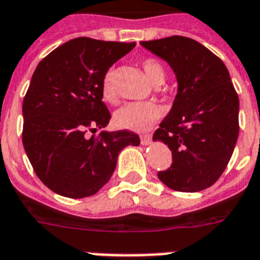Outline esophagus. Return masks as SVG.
Instances as JSON below:
<instances>
[{"label": "esophagus", "mask_w": 260, "mask_h": 260, "mask_svg": "<svg viewBox=\"0 0 260 260\" xmlns=\"http://www.w3.org/2000/svg\"><path fill=\"white\" fill-rule=\"evenodd\" d=\"M140 140H142L143 146H148L151 143V136L150 135H142V136H140Z\"/></svg>", "instance_id": "obj_1"}]
</instances>
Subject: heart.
<instances>
[{"instance_id":"obj_1","label":"heart","mask_w":260,"mask_h":260,"mask_svg":"<svg viewBox=\"0 0 260 260\" xmlns=\"http://www.w3.org/2000/svg\"><path fill=\"white\" fill-rule=\"evenodd\" d=\"M144 74L151 83L163 82L165 79V69L158 60L146 59L142 63ZM102 97L106 101L113 102L116 100L113 87V75L112 71H108L102 79ZM160 117V110L152 102H129L121 106L114 113V122L118 128L135 132H146L158 121Z\"/></svg>"}]
</instances>
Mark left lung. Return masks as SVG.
<instances>
[{
    "label": "left lung",
    "mask_w": 260,
    "mask_h": 260,
    "mask_svg": "<svg viewBox=\"0 0 260 260\" xmlns=\"http://www.w3.org/2000/svg\"><path fill=\"white\" fill-rule=\"evenodd\" d=\"M169 63L177 78L170 112L152 136L171 151L159 179L173 190L196 193L224 173L239 136V97L220 58L193 39L171 36L140 42Z\"/></svg>",
    "instance_id": "left-lung-1"
}]
</instances>
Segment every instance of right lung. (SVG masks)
<instances>
[{
    "label": "right lung",
    "mask_w": 260,
    "mask_h": 260,
    "mask_svg": "<svg viewBox=\"0 0 260 260\" xmlns=\"http://www.w3.org/2000/svg\"><path fill=\"white\" fill-rule=\"evenodd\" d=\"M135 43L77 38L48 54L35 70L22 102V144L44 185L69 198L90 197L109 181L120 151L140 144L129 131H101L110 113L102 79Z\"/></svg>",
    "instance_id": "obj_1"
}]
</instances>
